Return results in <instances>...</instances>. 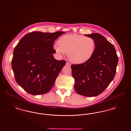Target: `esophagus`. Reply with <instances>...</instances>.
I'll list each match as a JSON object with an SVG mask.
<instances>
[{
    "label": "esophagus",
    "instance_id": "34e87169",
    "mask_svg": "<svg viewBox=\"0 0 131 131\" xmlns=\"http://www.w3.org/2000/svg\"><path fill=\"white\" fill-rule=\"evenodd\" d=\"M66 65H67V66H71V64L69 63V62H66Z\"/></svg>",
    "mask_w": 131,
    "mask_h": 131
}]
</instances>
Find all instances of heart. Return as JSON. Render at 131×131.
I'll return each mask as SVG.
<instances>
[{"label": "heart", "mask_w": 131, "mask_h": 131, "mask_svg": "<svg viewBox=\"0 0 131 131\" xmlns=\"http://www.w3.org/2000/svg\"><path fill=\"white\" fill-rule=\"evenodd\" d=\"M54 46L56 52L61 55L68 54L69 60L75 64L88 61L93 55L95 42L92 38L76 34H67L60 38Z\"/></svg>", "instance_id": "heart-1"}]
</instances>
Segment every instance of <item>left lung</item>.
I'll use <instances>...</instances> for the list:
<instances>
[{
    "label": "left lung",
    "mask_w": 131,
    "mask_h": 131,
    "mask_svg": "<svg viewBox=\"0 0 131 131\" xmlns=\"http://www.w3.org/2000/svg\"><path fill=\"white\" fill-rule=\"evenodd\" d=\"M94 39L93 55L86 62L71 65L77 93L86 97L102 93L115 75L118 58L114 47L98 33L84 35Z\"/></svg>",
    "instance_id": "left-lung-1"
}]
</instances>
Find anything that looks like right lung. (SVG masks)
<instances>
[{
	"label": "right lung",
	"mask_w": 131,
	"mask_h": 131,
	"mask_svg": "<svg viewBox=\"0 0 131 131\" xmlns=\"http://www.w3.org/2000/svg\"><path fill=\"white\" fill-rule=\"evenodd\" d=\"M65 32L34 31L21 39L14 50L12 66L16 81L27 93L37 95L48 93L53 86L65 60L52 55L53 43Z\"/></svg>",
	"instance_id": "right-lung-1"
}]
</instances>
